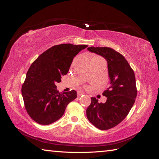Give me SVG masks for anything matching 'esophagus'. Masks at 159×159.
Segmentation results:
<instances>
[{
    "label": "esophagus",
    "instance_id": "obj_1",
    "mask_svg": "<svg viewBox=\"0 0 159 159\" xmlns=\"http://www.w3.org/2000/svg\"><path fill=\"white\" fill-rule=\"evenodd\" d=\"M84 94V92H82V91H80V92H78V93H77V95H78V97H80V96H81Z\"/></svg>",
    "mask_w": 159,
    "mask_h": 159
}]
</instances>
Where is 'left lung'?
Segmentation results:
<instances>
[{"instance_id": "obj_1", "label": "left lung", "mask_w": 159, "mask_h": 159, "mask_svg": "<svg viewBox=\"0 0 159 159\" xmlns=\"http://www.w3.org/2000/svg\"><path fill=\"white\" fill-rule=\"evenodd\" d=\"M88 50L103 57L107 62L110 86L103 91L106 102L95 98L86 109L89 121L101 130L115 127L127 117L135 102L137 88L134 71L120 53L108 47H89Z\"/></svg>"}]
</instances>
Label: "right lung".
I'll list each match as a JSON object with an SVG mask.
<instances>
[{
	"label": "right lung",
	"instance_id": "obj_1",
	"mask_svg": "<svg viewBox=\"0 0 159 159\" xmlns=\"http://www.w3.org/2000/svg\"><path fill=\"white\" fill-rule=\"evenodd\" d=\"M87 45L63 44L52 46L33 62L27 71L22 95L29 116L40 125H50L64 115L77 98L75 90L60 93L56 83L68 74L74 57Z\"/></svg>",
	"mask_w": 159,
	"mask_h": 159
}]
</instances>
